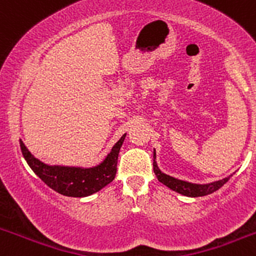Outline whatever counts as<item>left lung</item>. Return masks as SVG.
Here are the masks:
<instances>
[{"label": "left lung", "instance_id": "1", "mask_svg": "<svg viewBox=\"0 0 256 256\" xmlns=\"http://www.w3.org/2000/svg\"><path fill=\"white\" fill-rule=\"evenodd\" d=\"M156 152L154 150V172H155V176L158 177V180L162 182V184H165L166 187H169L173 191L178 192L180 195L190 196V198H198V196H206L216 192V190L220 188L222 186H224V183L228 182L230 177H226L220 180H216V182L206 183V184H198V183H191L186 182V180H178V178H174L168 176V174L162 173L159 169L158 164H156Z\"/></svg>", "mask_w": 256, "mask_h": 256}]
</instances>
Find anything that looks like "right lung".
Returning a JSON list of instances; mask_svg holds the SVG:
<instances>
[{"instance_id":"add662e5","label":"right lung","mask_w":256,"mask_h":256,"mask_svg":"<svg viewBox=\"0 0 256 256\" xmlns=\"http://www.w3.org/2000/svg\"><path fill=\"white\" fill-rule=\"evenodd\" d=\"M126 134L112 146L102 162L92 168L80 166H62V165H47L32 155L30 151L20 140V148L24 159L32 170L46 183L50 188L69 198H86L96 194L108 183L112 182L116 174L118 156L123 144Z\"/></svg>"}]
</instances>
